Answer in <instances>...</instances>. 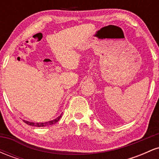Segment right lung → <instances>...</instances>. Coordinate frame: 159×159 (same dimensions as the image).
Masks as SVG:
<instances>
[{"label":"right lung","mask_w":159,"mask_h":159,"mask_svg":"<svg viewBox=\"0 0 159 159\" xmlns=\"http://www.w3.org/2000/svg\"><path fill=\"white\" fill-rule=\"evenodd\" d=\"M62 114L60 115L58 117H57L56 119L51 120V121H48V122H45V123H33V122H29L27 121V120H24L25 123L27 124V125H32V126H36V127H43V126H47V125H53V124H55L57 122L59 121V120L61 119Z\"/></svg>","instance_id":"right-lung-1"}]
</instances>
